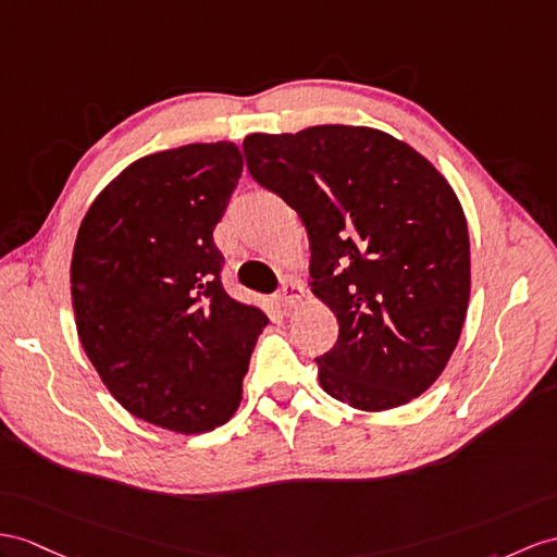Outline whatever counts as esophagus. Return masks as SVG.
<instances>
[{"mask_svg":"<svg viewBox=\"0 0 557 557\" xmlns=\"http://www.w3.org/2000/svg\"><path fill=\"white\" fill-rule=\"evenodd\" d=\"M305 297V286L300 281H286L278 290V305L281 307H295Z\"/></svg>","mask_w":557,"mask_h":557,"instance_id":"obj_1","label":"esophagus"}]
</instances>
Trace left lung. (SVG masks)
<instances>
[{"instance_id":"left-lung-1","label":"left lung","mask_w":557,"mask_h":557,"mask_svg":"<svg viewBox=\"0 0 557 557\" xmlns=\"http://www.w3.org/2000/svg\"><path fill=\"white\" fill-rule=\"evenodd\" d=\"M252 180L300 214L311 293L341 323L319 383L361 411L409 404L454 355L470 300V240L449 182L381 129L248 134Z\"/></svg>"}]
</instances>
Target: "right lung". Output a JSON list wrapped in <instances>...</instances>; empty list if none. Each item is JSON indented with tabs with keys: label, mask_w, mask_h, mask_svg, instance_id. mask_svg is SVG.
<instances>
[{
	"label": "right lung",
	"mask_w": 557,
	"mask_h": 557,
	"mask_svg": "<svg viewBox=\"0 0 557 557\" xmlns=\"http://www.w3.org/2000/svg\"><path fill=\"white\" fill-rule=\"evenodd\" d=\"M240 172L232 141L146 156L97 196L75 240L73 309L91 366L132 416L182 435L236 413L269 323L224 290L212 238Z\"/></svg>",
	"instance_id": "1"
}]
</instances>
